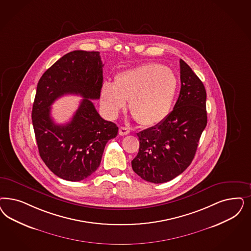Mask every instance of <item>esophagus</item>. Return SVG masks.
<instances>
[{"instance_id": "obj_1", "label": "esophagus", "mask_w": 251, "mask_h": 251, "mask_svg": "<svg viewBox=\"0 0 251 251\" xmlns=\"http://www.w3.org/2000/svg\"><path fill=\"white\" fill-rule=\"evenodd\" d=\"M129 132V129H128L127 127H126V126H120V128H119V134H120L121 136L128 135Z\"/></svg>"}]
</instances>
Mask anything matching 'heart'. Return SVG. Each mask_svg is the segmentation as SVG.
<instances>
[{
  "label": "heart",
  "instance_id": "b5f03b06",
  "mask_svg": "<svg viewBox=\"0 0 251 251\" xmlns=\"http://www.w3.org/2000/svg\"><path fill=\"white\" fill-rule=\"evenodd\" d=\"M178 90L176 75L164 65L150 63L117 74L106 81L100 101L106 113L115 117L129 100L130 113L144 126H154L170 114Z\"/></svg>",
  "mask_w": 251,
  "mask_h": 251
}]
</instances>
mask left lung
<instances>
[{
  "label": "left lung",
  "mask_w": 251,
  "mask_h": 251,
  "mask_svg": "<svg viewBox=\"0 0 251 251\" xmlns=\"http://www.w3.org/2000/svg\"><path fill=\"white\" fill-rule=\"evenodd\" d=\"M181 89L174 110L164 121L138 133L139 150L133 171L154 184L168 182L193 161L207 126L206 89L189 65L180 60Z\"/></svg>",
  "instance_id": "obj_1"
}]
</instances>
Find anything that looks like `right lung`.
<instances>
[{"mask_svg": "<svg viewBox=\"0 0 251 251\" xmlns=\"http://www.w3.org/2000/svg\"><path fill=\"white\" fill-rule=\"evenodd\" d=\"M102 66L99 51L74 50L51 65L37 86L31 115L39 152L49 169L67 181H81L97 170L106 143L118 133L91 100L100 97ZM66 94L83 99L72 121L57 125L50 105Z\"/></svg>", "mask_w": 251, "mask_h": 251, "instance_id": "1", "label": "right lung"}]
</instances>
